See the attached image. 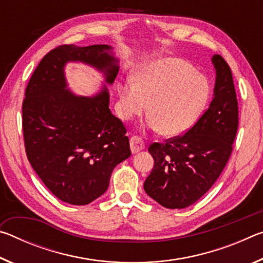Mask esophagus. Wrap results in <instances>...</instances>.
I'll use <instances>...</instances> for the list:
<instances>
[{
    "instance_id": "1",
    "label": "esophagus",
    "mask_w": 263,
    "mask_h": 263,
    "mask_svg": "<svg viewBox=\"0 0 263 263\" xmlns=\"http://www.w3.org/2000/svg\"><path fill=\"white\" fill-rule=\"evenodd\" d=\"M130 146H131V152L133 154L140 152L141 149L145 148L144 141H142L139 137H132L130 139Z\"/></svg>"
}]
</instances>
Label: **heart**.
<instances>
[{"mask_svg":"<svg viewBox=\"0 0 263 263\" xmlns=\"http://www.w3.org/2000/svg\"><path fill=\"white\" fill-rule=\"evenodd\" d=\"M210 84L195 72L189 62L179 58H158L133 69L132 83L118 84L122 119L144 112L148 104V124L166 137L189 131L210 100Z\"/></svg>","mask_w":263,"mask_h":263,"instance_id":"obj_1","label":"heart"}]
</instances>
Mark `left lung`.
Wrapping results in <instances>:
<instances>
[{
  "instance_id": "1",
  "label": "left lung",
  "mask_w": 263,
  "mask_h": 263,
  "mask_svg": "<svg viewBox=\"0 0 263 263\" xmlns=\"http://www.w3.org/2000/svg\"><path fill=\"white\" fill-rule=\"evenodd\" d=\"M216 69L213 99L198 122L166 144L154 142V159L144 189L167 209H184L211 188L228 163L238 130V101L230 66L220 55L211 58Z\"/></svg>"
}]
</instances>
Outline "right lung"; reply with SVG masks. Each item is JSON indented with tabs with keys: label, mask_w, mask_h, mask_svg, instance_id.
<instances>
[{
	"label": "right lung",
	"mask_w": 263,
	"mask_h": 263,
	"mask_svg": "<svg viewBox=\"0 0 263 263\" xmlns=\"http://www.w3.org/2000/svg\"><path fill=\"white\" fill-rule=\"evenodd\" d=\"M81 62L112 84L119 60L110 45H62L43 58L23 102L25 151L31 166L60 201L87 205L103 195L114 168L131 155L123 123L109 109L104 85L95 96L68 89L64 67Z\"/></svg>",
	"instance_id": "add662e5"
}]
</instances>
